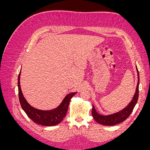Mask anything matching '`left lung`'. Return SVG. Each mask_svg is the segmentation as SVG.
I'll return each instance as SVG.
<instances>
[{"label": "left lung", "instance_id": "obj_1", "mask_svg": "<svg viewBox=\"0 0 150 150\" xmlns=\"http://www.w3.org/2000/svg\"><path fill=\"white\" fill-rule=\"evenodd\" d=\"M137 70L138 72V84L137 86V89H136L135 94L133 96L132 101L123 110L117 112L115 114L108 115V116H103L98 114L96 112V110L93 106L92 109V115L94 120L96 121L99 124H101L105 126H113L117 124H120V122H122L126 120L129 115L132 112L133 109L137 104L138 96H139V76L138 68L137 67Z\"/></svg>", "mask_w": 150, "mask_h": 150}]
</instances>
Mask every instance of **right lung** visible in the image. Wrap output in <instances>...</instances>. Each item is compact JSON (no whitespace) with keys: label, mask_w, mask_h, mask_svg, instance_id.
Masks as SVG:
<instances>
[{"label":"right lung","mask_w":150,"mask_h":150,"mask_svg":"<svg viewBox=\"0 0 150 150\" xmlns=\"http://www.w3.org/2000/svg\"><path fill=\"white\" fill-rule=\"evenodd\" d=\"M20 76L21 71L19 76H18V90H19V102L22 110L25 111L28 116L35 123L42 126H51L60 123L63 118L66 116L71 98L77 93L68 94L63 99L60 105L54 110L49 111L38 110V109L31 106L27 102L22 94L20 86Z\"/></svg>","instance_id":"add662e5"}]
</instances>
